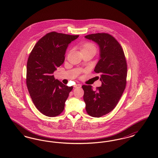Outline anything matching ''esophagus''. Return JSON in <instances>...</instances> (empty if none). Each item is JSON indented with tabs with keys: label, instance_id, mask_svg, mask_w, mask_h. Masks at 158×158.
I'll return each mask as SVG.
<instances>
[{
	"label": "esophagus",
	"instance_id": "esophagus-1",
	"mask_svg": "<svg viewBox=\"0 0 158 158\" xmlns=\"http://www.w3.org/2000/svg\"><path fill=\"white\" fill-rule=\"evenodd\" d=\"M81 86H82V85L81 84H76V85L74 86V87L75 88H81Z\"/></svg>",
	"mask_w": 158,
	"mask_h": 158
}]
</instances>
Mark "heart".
<instances>
[{
	"instance_id": "heart-1",
	"label": "heart",
	"mask_w": 158,
	"mask_h": 158,
	"mask_svg": "<svg viewBox=\"0 0 158 158\" xmlns=\"http://www.w3.org/2000/svg\"><path fill=\"white\" fill-rule=\"evenodd\" d=\"M81 49L82 52H87V51H93L95 53H96L97 52L96 45L90 42H86L83 43L81 46Z\"/></svg>"
}]
</instances>
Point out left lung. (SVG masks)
<instances>
[{"label": "left lung", "instance_id": "left-lung-1", "mask_svg": "<svg viewBox=\"0 0 158 158\" xmlns=\"http://www.w3.org/2000/svg\"><path fill=\"white\" fill-rule=\"evenodd\" d=\"M85 37L97 43L100 49L94 71L101 76L102 85L96 90L90 85L82 86L86 112L98 118L113 111L121 97L127 83V61L123 48L111 35L96 33Z\"/></svg>", "mask_w": 158, "mask_h": 158}]
</instances>
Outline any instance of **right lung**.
I'll use <instances>...</instances> for the list:
<instances>
[{"label": "right lung", "instance_id": "add662e5", "mask_svg": "<svg viewBox=\"0 0 158 158\" xmlns=\"http://www.w3.org/2000/svg\"><path fill=\"white\" fill-rule=\"evenodd\" d=\"M57 32L45 34L38 41L27 64L26 82L31 98L38 110L47 117L62 113L73 87L55 79L53 72L65 59L69 44L78 38Z\"/></svg>", "mask_w": 158, "mask_h": 158}]
</instances>
